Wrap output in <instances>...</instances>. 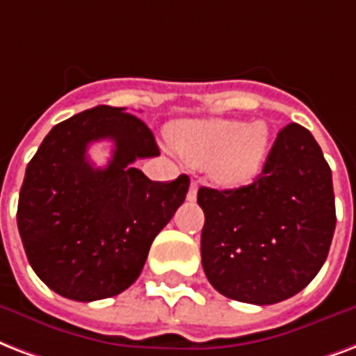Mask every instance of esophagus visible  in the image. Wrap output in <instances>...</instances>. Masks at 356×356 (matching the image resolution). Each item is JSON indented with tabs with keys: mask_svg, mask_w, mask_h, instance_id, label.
Wrapping results in <instances>:
<instances>
[{
	"mask_svg": "<svg viewBox=\"0 0 356 356\" xmlns=\"http://www.w3.org/2000/svg\"><path fill=\"white\" fill-rule=\"evenodd\" d=\"M196 197H197V184L192 183L188 188V194H186V200H188V202H194Z\"/></svg>",
	"mask_w": 356,
	"mask_h": 356,
	"instance_id": "1",
	"label": "esophagus"
}]
</instances>
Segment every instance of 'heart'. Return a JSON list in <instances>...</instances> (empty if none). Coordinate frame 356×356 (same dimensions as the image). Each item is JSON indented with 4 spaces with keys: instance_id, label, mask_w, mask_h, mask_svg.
Returning <instances> with one entry per match:
<instances>
[{
    "instance_id": "1",
    "label": "heart",
    "mask_w": 356,
    "mask_h": 356,
    "mask_svg": "<svg viewBox=\"0 0 356 356\" xmlns=\"http://www.w3.org/2000/svg\"><path fill=\"white\" fill-rule=\"evenodd\" d=\"M268 127L241 119H184L170 127L173 151L192 166L205 168L218 186L237 188L261 173L268 153Z\"/></svg>"
}]
</instances>
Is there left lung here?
<instances>
[{"mask_svg":"<svg viewBox=\"0 0 356 356\" xmlns=\"http://www.w3.org/2000/svg\"><path fill=\"white\" fill-rule=\"evenodd\" d=\"M202 263L211 286L248 305H275L310 284L336 227L332 172L308 129L278 132L256 181L202 186Z\"/></svg>","mask_w":356,"mask_h":356,"instance_id":"obj_1","label":"left lung"}]
</instances>
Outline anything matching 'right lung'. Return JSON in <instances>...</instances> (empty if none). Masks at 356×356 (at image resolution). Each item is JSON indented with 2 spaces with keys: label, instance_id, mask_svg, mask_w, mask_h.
Returning a JSON list of instances; mask_svg holds the SVG:
<instances>
[{
  "label": "right lung",
  "instance_id": "add662e5",
  "mask_svg": "<svg viewBox=\"0 0 356 356\" xmlns=\"http://www.w3.org/2000/svg\"><path fill=\"white\" fill-rule=\"evenodd\" d=\"M114 142L106 168L89 143ZM160 154L153 132L124 108L97 106L48 132L18 197L27 261L51 291L78 302L115 297L142 273L149 248L188 192V175L160 183L134 162Z\"/></svg>",
  "mask_w": 356,
  "mask_h": 356
}]
</instances>
